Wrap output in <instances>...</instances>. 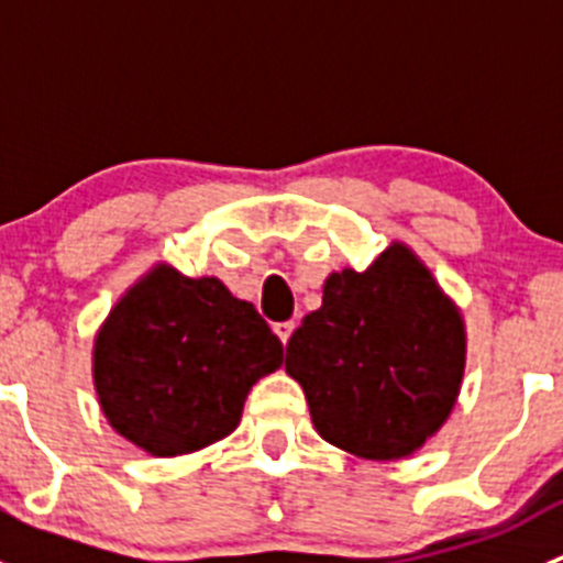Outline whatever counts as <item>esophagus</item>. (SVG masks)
<instances>
[{
	"mask_svg": "<svg viewBox=\"0 0 563 563\" xmlns=\"http://www.w3.org/2000/svg\"><path fill=\"white\" fill-rule=\"evenodd\" d=\"M294 327H297V323H294V321H280V323H275V332H277V338L283 340V345H286L288 340H291Z\"/></svg>",
	"mask_w": 563,
	"mask_h": 563,
	"instance_id": "1",
	"label": "esophagus"
}]
</instances>
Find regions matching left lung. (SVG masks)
<instances>
[{
    "mask_svg": "<svg viewBox=\"0 0 563 563\" xmlns=\"http://www.w3.org/2000/svg\"><path fill=\"white\" fill-rule=\"evenodd\" d=\"M465 367L460 310L400 242L332 272L286 345L318 435L367 460L417 452L450 417Z\"/></svg>",
    "mask_w": 563,
    "mask_h": 563,
    "instance_id": "left-lung-1",
    "label": "left lung"
}]
</instances>
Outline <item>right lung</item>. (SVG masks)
<instances>
[{"instance_id":"add662e5","label":"right lung","mask_w":563,"mask_h":563,"mask_svg":"<svg viewBox=\"0 0 563 563\" xmlns=\"http://www.w3.org/2000/svg\"><path fill=\"white\" fill-rule=\"evenodd\" d=\"M283 343L218 277L157 264L95 338V389L119 435L155 457L203 450L234 433L245 397L280 367Z\"/></svg>"}]
</instances>
